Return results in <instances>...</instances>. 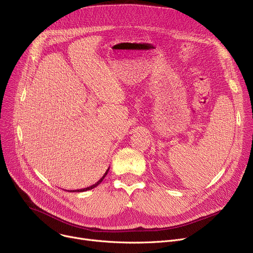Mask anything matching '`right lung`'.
<instances>
[{
    "instance_id": "add662e5",
    "label": "right lung",
    "mask_w": 253,
    "mask_h": 253,
    "mask_svg": "<svg viewBox=\"0 0 253 253\" xmlns=\"http://www.w3.org/2000/svg\"><path fill=\"white\" fill-rule=\"evenodd\" d=\"M109 170H110V167L108 168V170L105 171V173L103 174V176L97 181V182H95L94 184H92V185H90V187H88V188H85V189H80V190H74V191H71V192H76V193H79V192H85V191H89V190H92L93 188H95V187H97V185L103 180V178L106 176V174H108V172H109Z\"/></svg>"
}]
</instances>
